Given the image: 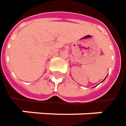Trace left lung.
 <instances>
[{
  "instance_id": "1",
  "label": "left lung",
  "mask_w": 126,
  "mask_h": 126,
  "mask_svg": "<svg viewBox=\"0 0 126 126\" xmlns=\"http://www.w3.org/2000/svg\"><path fill=\"white\" fill-rule=\"evenodd\" d=\"M105 79H106V78H105V79H104V80H102V82H103V81H104V80H105Z\"/></svg>"
}]
</instances>
